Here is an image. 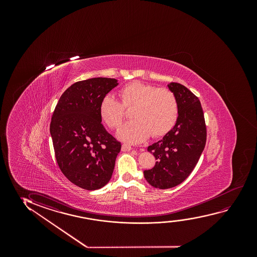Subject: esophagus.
Segmentation results:
<instances>
[{
  "instance_id": "34e87169",
  "label": "esophagus",
  "mask_w": 257,
  "mask_h": 257,
  "mask_svg": "<svg viewBox=\"0 0 257 257\" xmlns=\"http://www.w3.org/2000/svg\"><path fill=\"white\" fill-rule=\"evenodd\" d=\"M121 149H122V151L123 152L130 151L131 149H132V147H131L130 145L123 144L122 145Z\"/></svg>"
}]
</instances>
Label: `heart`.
<instances>
[{"mask_svg":"<svg viewBox=\"0 0 257 257\" xmlns=\"http://www.w3.org/2000/svg\"><path fill=\"white\" fill-rule=\"evenodd\" d=\"M118 100L111 95L102 99L99 114L111 129L123 123L125 111L131 109L133 121L125 123L116 133L121 141L138 143L151 134L161 137L175 126L178 118V102L170 89L134 81L124 85L117 92Z\"/></svg>","mask_w":257,"mask_h":257,"instance_id":"b5f03b06","label":"heart"}]
</instances>
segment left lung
Returning <instances> with one entry per match:
<instances>
[{
  "instance_id": "obj_1",
  "label": "left lung",
  "mask_w": 257,
  "mask_h": 257,
  "mask_svg": "<svg viewBox=\"0 0 257 257\" xmlns=\"http://www.w3.org/2000/svg\"><path fill=\"white\" fill-rule=\"evenodd\" d=\"M178 102V118L175 126L161 141L149 146L157 162L145 170L149 184L169 189L183 183L197 165L206 142V125L200 101L183 85H168Z\"/></svg>"
}]
</instances>
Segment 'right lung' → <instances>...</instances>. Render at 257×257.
Wrapping results in <instances>:
<instances>
[{
	"label": "right lung",
	"mask_w": 257,
	"mask_h": 257,
	"mask_svg": "<svg viewBox=\"0 0 257 257\" xmlns=\"http://www.w3.org/2000/svg\"><path fill=\"white\" fill-rule=\"evenodd\" d=\"M117 85L111 78L77 81L61 95L53 111L50 134L57 163L71 183L84 190L108 183L121 149L99 114L102 99Z\"/></svg>",
	"instance_id": "add662e5"
}]
</instances>
